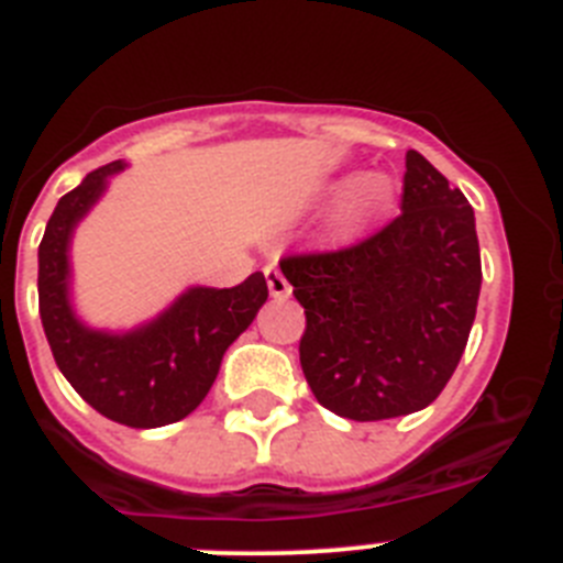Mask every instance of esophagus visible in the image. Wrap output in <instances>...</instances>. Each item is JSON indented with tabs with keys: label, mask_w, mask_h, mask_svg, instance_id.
Returning a JSON list of instances; mask_svg holds the SVG:
<instances>
[{
	"label": "esophagus",
	"mask_w": 563,
	"mask_h": 563,
	"mask_svg": "<svg viewBox=\"0 0 563 563\" xmlns=\"http://www.w3.org/2000/svg\"><path fill=\"white\" fill-rule=\"evenodd\" d=\"M265 278H267V290H271L273 298H287L292 292L290 282H287V278L282 276V271H278L276 265H267L265 267Z\"/></svg>",
	"instance_id": "34e87169"
}]
</instances>
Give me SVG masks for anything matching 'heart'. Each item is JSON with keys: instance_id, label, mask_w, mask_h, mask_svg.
I'll use <instances>...</instances> for the list:
<instances>
[{"instance_id": "b5f03b06", "label": "heart", "mask_w": 563, "mask_h": 563, "mask_svg": "<svg viewBox=\"0 0 563 563\" xmlns=\"http://www.w3.org/2000/svg\"><path fill=\"white\" fill-rule=\"evenodd\" d=\"M397 186L386 174H363L357 180H352L343 191L341 200V217L346 225L366 228L377 222L380 217L389 213L395 206Z\"/></svg>"}]
</instances>
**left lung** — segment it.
I'll list each match as a JSON object with an SVG mask.
<instances>
[{
	"instance_id": "1",
	"label": "left lung",
	"mask_w": 563,
	"mask_h": 563,
	"mask_svg": "<svg viewBox=\"0 0 563 563\" xmlns=\"http://www.w3.org/2000/svg\"><path fill=\"white\" fill-rule=\"evenodd\" d=\"M278 267L305 307L298 357L324 409L372 422L440 397L474 327L482 262L474 208L420 152H406L389 225Z\"/></svg>"
}]
</instances>
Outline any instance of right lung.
<instances>
[{
  "label": "right lung",
  "instance_id": "obj_1",
  "mask_svg": "<svg viewBox=\"0 0 563 563\" xmlns=\"http://www.w3.org/2000/svg\"><path fill=\"white\" fill-rule=\"evenodd\" d=\"M121 168L114 161L89 172L58 200L38 245V312L58 369L92 409L129 429H157L206 400L225 350L267 301V282L253 273L225 290L191 287L152 324L126 335L84 327L67 296L69 236L103 194L109 174Z\"/></svg>",
  "mask_w": 563,
  "mask_h": 563
}]
</instances>
